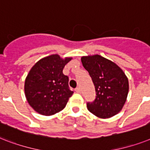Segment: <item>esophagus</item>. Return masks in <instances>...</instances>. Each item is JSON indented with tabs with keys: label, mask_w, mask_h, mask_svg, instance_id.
<instances>
[{
	"label": "esophagus",
	"mask_w": 150,
	"mask_h": 150,
	"mask_svg": "<svg viewBox=\"0 0 150 150\" xmlns=\"http://www.w3.org/2000/svg\"><path fill=\"white\" fill-rule=\"evenodd\" d=\"M75 92H78V93H79V92H81V90H80V88L79 87H78V88H75Z\"/></svg>",
	"instance_id": "obj_1"
}]
</instances>
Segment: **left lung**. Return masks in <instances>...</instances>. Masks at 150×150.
<instances>
[{"label": "left lung", "mask_w": 150, "mask_h": 150, "mask_svg": "<svg viewBox=\"0 0 150 150\" xmlns=\"http://www.w3.org/2000/svg\"><path fill=\"white\" fill-rule=\"evenodd\" d=\"M81 60L96 88V100L88 103V110L101 119L117 115L123 108L129 92L125 72L115 63L99 54L82 56Z\"/></svg>", "instance_id": "obj_1"}]
</instances>
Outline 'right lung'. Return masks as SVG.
Segmentation results:
<instances>
[{
    "instance_id": "add662e5",
    "label": "right lung",
    "mask_w": 150,
    "mask_h": 150,
    "mask_svg": "<svg viewBox=\"0 0 150 150\" xmlns=\"http://www.w3.org/2000/svg\"><path fill=\"white\" fill-rule=\"evenodd\" d=\"M71 59L52 54L40 59L29 71L24 81V94L29 105L41 115L59 112L72 96L69 77L63 74L65 64Z\"/></svg>"
}]
</instances>
